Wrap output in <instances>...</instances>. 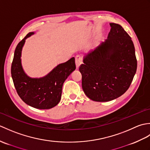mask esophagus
Listing matches in <instances>:
<instances>
[{"mask_svg":"<svg viewBox=\"0 0 150 150\" xmlns=\"http://www.w3.org/2000/svg\"><path fill=\"white\" fill-rule=\"evenodd\" d=\"M75 63L77 68H79V67L82 63V57L81 55H78L75 57Z\"/></svg>","mask_w":150,"mask_h":150,"instance_id":"obj_1","label":"esophagus"}]
</instances>
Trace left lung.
I'll list each match as a JSON object with an SVG mask.
<instances>
[{
  "mask_svg": "<svg viewBox=\"0 0 150 150\" xmlns=\"http://www.w3.org/2000/svg\"><path fill=\"white\" fill-rule=\"evenodd\" d=\"M110 24L108 39L88 53L79 67L84 93L97 102L112 100L125 93L137 66L131 37L120 25Z\"/></svg>",
  "mask_w": 150,
  "mask_h": 150,
  "instance_id": "1",
  "label": "left lung"
}]
</instances>
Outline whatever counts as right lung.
Here are the masks:
<instances>
[{"label": "right lung", "mask_w": 150, "mask_h": 150, "mask_svg": "<svg viewBox=\"0 0 150 150\" xmlns=\"http://www.w3.org/2000/svg\"><path fill=\"white\" fill-rule=\"evenodd\" d=\"M33 33H28L16 47L11 64V77L18 96L25 103L37 109H50L60 100L64 82L76 68L75 58L59 64L42 78L29 77L22 69L21 57L25 40Z\"/></svg>", "instance_id": "right-lung-1"}]
</instances>
